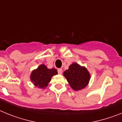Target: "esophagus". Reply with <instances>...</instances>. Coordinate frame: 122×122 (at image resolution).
Instances as JSON below:
<instances>
[{"label":"esophagus","instance_id":"1","mask_svg":"<svg viewBox=\"0 0 122 122\" xmlns=\"http://www.w3.org/2000/svg\"><path fill=\"white\" fill-rule=\"evenodd\" d=\"M58 73H59V74H62V69H58Z\"/></svg>","mask_w":122,"mask_h":122}]
</instances>
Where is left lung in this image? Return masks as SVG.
I'll use <instances>...</instances> for the list:
<instances>
[{"label": "left lung", "mask_w": 122, "mask_h": 122, "mask_svg": "<svg viewBox=\"0 0 122 122\" xmlns=\"http://www.w3.org/2000/svg\"><path fill=\"white\" fill-rule=\"evenodd\" d=\"M63 76L75 91L85 89L90 79V74L87 69L75 62L71 64L68 69L63 72Z\"/></svg>", "instance_id": "8db88e82"}]
</instances>
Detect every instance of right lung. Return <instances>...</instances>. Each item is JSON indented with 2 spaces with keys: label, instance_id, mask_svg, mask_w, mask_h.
<instances>
[{
  "label": "right lung",
  "instance_id": "1",
  "mask_svg": "<svg viewBox=\"0 0 122 122\" xmlns=\"http://www.w3.org/2000/svg\"><path fill=\"white\" fill-rule=\"evenodd\" d=\"M57 74L56 68L49 69L45 65L41 64L32 71L30 79L35 87L40 89H45L50 82L52 77Z\"/></svg>",
  "mask_w": 122,
  "mask_h": 122
}]
</instances>
